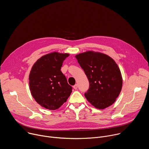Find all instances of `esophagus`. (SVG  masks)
<instances>
[{
    "label": "esophagus",
    "instance_id": "34e87169",
    "mask_svg": "<svg viewBox=\"0 0 149 149\" xmlns=\"http://www.w3.org/2000/svg\"><path fill=\"white\" fill-rule=\"evenodd\" d=\"M73 88H74L75 90H77V88H78V85H77V84H75V86L73 87Z\"/></svg>",
    "mask_w": 149,
    "mask_h": 149
}]
</instances>
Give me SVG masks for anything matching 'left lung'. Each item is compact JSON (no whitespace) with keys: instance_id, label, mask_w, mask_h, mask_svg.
I'll use <instances>...</instances> for the list:
<instances>
[{"instance_id":"1","label":"left lung","mask_w":149,"mask_h":149,"mask_svg":"<svg viewBox=\"0 0 149 149\" xmlns=\"http://www.w3.org/2000/svg\"><path fill=\"white\" fill-rule=\"evenodd\" d=\"M90 82L85 93L87 100L97 109L111 105L118 97L123 85L120 70L113 59L100 52L87 51L75 56Z\"/></svg>"}]
</instances>
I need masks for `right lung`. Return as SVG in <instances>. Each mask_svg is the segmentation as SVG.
Returning <instances> with one entry per match:
<instances>
[{"label":"right lung","instance_id":"obj_1","mask_svg":"<svg viewBox=\"0 0 149 149\" xmlns=\"http://www.w3.org/2000/svg\"><path fill=\"white\" fill-rule=\"evenodd\" d=\"M70 55L56 52L42 56L29 74V88L35 100L42 107L59 109L67 101L72 88L61 71L63 61Z\"/></svg>","mask_w":149,"mask_h":149}]
</instances>
